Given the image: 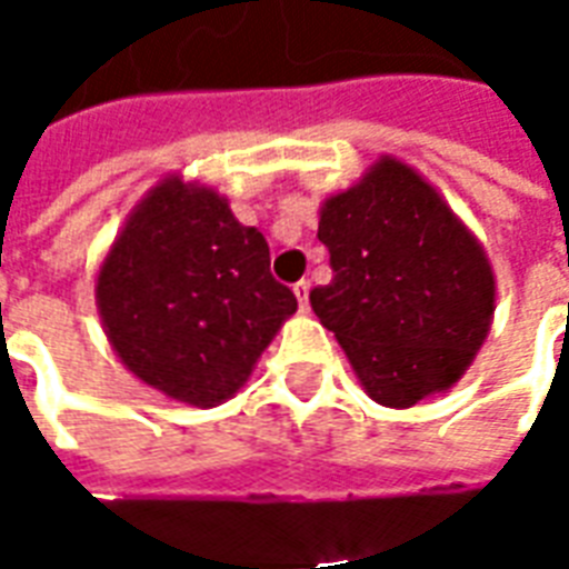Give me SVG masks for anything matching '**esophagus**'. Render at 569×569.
Segmentation results:
<instances>
[{"mask_svg": "<svg viewBox=\"0 0 569 569\" xmlns=\"http://www.w3.org/2000/svg\"><path fill=\"white\" fill-rule=\"evenodd\" d=\"M292 289H296V298H298V305H301V310H308V296H310V283H308V280H298V283L292 286Z\"/></svg>", "mask_w": 569, "mask_h": 569, "instance_id": "esophagus-1", "label": "esophagus"}]
</instances>
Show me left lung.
<instances>
[{
	"label": "left lung",
	"instance_id": "left-lung-1",
	"mask_svg": "<svg viewBox=\"0 0 569 569\" xmlns=\"http://www.w3.org/2000/svg\"><path fill=\"white\" fill-rule=\"evenodd\" d=\"M317 237L332 283L310 292V308L366 393L411 408L460 381L490 332L497 286L481 243L439 191L383 154L322 203Z\"/></svg>",
	"mask_w": 569,
	"mask_h": 569
}]
</instances>
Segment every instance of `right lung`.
<instances>
[{"mask_svg":"<svg viewBox=\"0 0 569 569\" xmlns=\"http://www.w3.org/2000/svg\"><path fill=\"white\" fill-rule=\"evenodd\" d=\"M109 345L142 383L188 406L234 396L298 308L271 249L212 188L163 179L130 212L97 277Z\"/></svg>","mask_w":569,"mask_h":569,"instance_id":"obj_1","label":"right lung"}]
</instances>
